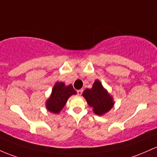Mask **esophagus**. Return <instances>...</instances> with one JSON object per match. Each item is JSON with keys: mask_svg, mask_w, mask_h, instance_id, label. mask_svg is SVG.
Here are the masks:
<instances>
[{"mask_svg": "<svg viewBox=\"0 0 157 157\" xmlns=\"http://www.w3.org/2000/svg\"><path fill=\"white\" fill-rule=\"evenodd\" d=\"M82 92H83V89H79V90L77 91V93L78 95H81Z\"/></svg>", "mask_w": 157, "mask_h": 157, "instance_id": "34e87169", "label": "esophagus"}]
</instances>
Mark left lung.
Segmentation results:
<instances>
[{"label":"left lung","mask_w":157,"mask_h":157,"mask_svg":"<svg viewBox=\"0 0 157 157\" xmlns=\"http://www.w3.org/2000/svg\"><path fill=\"white\" fill-rule=\"evenodd\" d=\"M88 104L93 108V111L98 115H102L107 113L113 106L111 96L105 90L98 80L93 84L92 89H86L82 92Z\"/></svg>","instance_id":"8db88e82"}]
</instances>
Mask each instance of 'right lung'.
Returning <instances> with one entry per match:
<instances>
[{
    "label": "right lung",
    "mask_w": 157,
    "mask_h": 157,
    "mask_svg": "<svg viewBox=\"0 0 157 157\" xmlns=\"http://www.w3.org/2000/svg\"><path fill=\"white\" fill-rule=\"evenodd\" d=\"M76 91L71 85L65 86L63 82H56L53 86L52 94L46 103L48 111L58 113L64 107L67 100L72 94H75Z\"/></svg>",
    "instance_id": "1"
}]
</instances>
